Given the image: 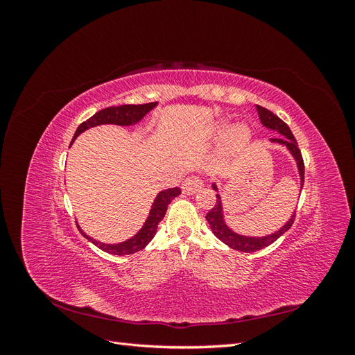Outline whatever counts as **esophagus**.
<instances>
[{
	"label": "esophagus",
	"instance_id": "obj_1",
	"mask_svg": "<svg viewBox=\"0 0 355 355\" xmlns=\"http://www.w3.org/2000/svg\"><path fill=\"white\" fill-rule=\"evenodd\" d=\"M201 188H202V180L198 176H189L182 182V191H184V194H188V196L196 194V192H198Z\"/></svg>",
	"mask_w": 355,
	"mask_h": 355
}]
</instances>
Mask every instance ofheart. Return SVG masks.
I'll use <instances>...</instances> for the list:
<instances>
[{"label": "heart", "mask_w": 355, "mask_h": 355, "mask_svg": "<svg viewBox=\"0 0 355 355\" xmlns=\"http://www.w3.org/2000/svg\"><path fill=\"white\" fill-rule=\"evenodd\" d=\"M247 137H249V133H247L245 128L239 127V128H235L234 133H232V142L235 145H243L247 141Z\"/></svg>", "instance_id": "obj_1"}]
</instances>
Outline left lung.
<instances>
[{
	"mask_svg": "<svg viewBox=\"0 0 355 355\" xmlns=\"http://www.w3.org/2000/svg\"><path fill=\"white\" fill-rule=\"evenodd\" d=\"M257 108V114H259L261 118V123L268 127V128H272V130H277L278 133H282L283 137H278V139H271V142H277V144H282L284 145L292 155L295 157V159L297 161V168H299V175H300V182H302L304 187V175H305V164H304V158L302 154H300L299 148H297V142L293 136V133L290 132L288 125L280 120L274 112H271L270 110L263 108V106H256ZM213 188L216 189V185H213ZM296 218V211L292 214V218L288 219V222L284 225L282 230L275 231L271 235H266V237H245V235H240V234H235L234 231H231L227 223L223 220V211H222V202H220V197L219 194L216 196V204H214V207L206 214V219L210 225V228L213 231V234L216 235V237L223 241L227 245H230L231 249L234 250H239V252H244V253H250V252H256V250H261L263 247L272 244L275 240H278L282 237L284 232L288 231V228L292 227L293 222Z\"/></svg>",
	"mask_w": 355,
	"mask_h": 355,
	"instance_id": "obj_1",
	"label": "left lung"
}]
</instances>
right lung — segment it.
I'll return each instance as SVG.
<instances>
[{
	"label": "right lung",
	"instance_id": "obj_1",
	"mask_svg": "<svg viewBox=\"0 0 355 355\" xmlns=\"http://www.w3.org/2000/svg\"><path fill=\"white\" fill-rule=\"evenodd\" d=\"M157 102H151V103H144V105H121V106H110V108H105L99 112H96L93 116H90L87 121H84L78 125L77 132H75L72 142L77 139V136L80 133H83L84 130H87L90 127L94 125H101V124H116V125H132L136 124L142 120V118L151 111L153 108H155ZM71 142V144H72ZM180 194V188H168L161 191L159 194L157 196L153 209L149 211V216L146 219V222L144 223L142 230L139 231L135 237H132L130 240H127L124 243H118V244H105L101 241H96L89 235H85L81 230L80 232L84 235L85 239L90 240L94 245H98L101 250L111 253V254H118V256H124V254H132L136 253L139 250H142L146 247V244L154 239V235L157 232V227L158 223L163 220L164 214L167 211V207L170 201L173 200L175 197H178Z\"/></svg>",
	"mask_w": 355,
	"mask_h": 355
}]
</instances>
